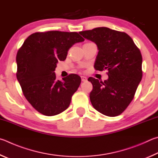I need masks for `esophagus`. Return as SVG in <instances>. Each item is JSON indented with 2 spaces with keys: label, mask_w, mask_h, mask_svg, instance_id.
<instances>
[{
  "label": "esophagus",
  "mask_w": 158,
  "mask_h": 158,
  "mask_svg": "<svg viewBox=\"0 0 158 158\" xmlns=\"http://www.w3.org/2000/svg\"><path fill=\"white\" fill-rule=\"evenodd\" d=\"M81 80L82 82H86L87 81V77H85V76H81Z\"/></svg>",
  "instance_id": "34e87169"
}]
</instances>
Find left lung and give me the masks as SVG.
<instances>
[{
    "label": "left lung",
    "instance_id": "8db88e82",
    "mask_svg": "<svg viewBox=\"0 0 158 158\" xmlns=\"http://www.w3.org/2000/svg\"><path fill=\"white\" fill-rule=\"evenodd\" d=\"M96 43L98 52L96 71L107 70L108 79L99 81L89 77L93 89L89 94L93 107L106 116L121 114L133 99L142 77V56L132 39L126 32L100 27L80 32Z\"/></svg>",
    "mask_w": 158,
    "mask_h": 158
}]
</instances>
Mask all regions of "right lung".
<instances>
[{
    "instance_id": "1",
    "label": "right lung",
    "mask_w": 158,
    "mask_h": 158,
    "mask_svg": "<svg viewBox=\"0 0 158 158\" xmlns=\"http://www.w3.org/2000/svg\"><path fill=\"white\" fill-rule=\"evenodd\" d=\"M84 40L76 32H38L19 49L16 77L27 101L41 114L55 116L69 107L81 78L73 73L60 81L54 71L58 61L65 60L69 49Z\"/></svg>"
}]
</instances>
